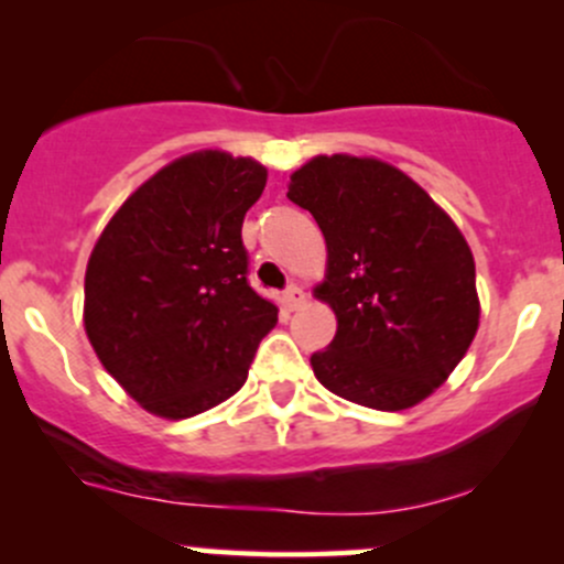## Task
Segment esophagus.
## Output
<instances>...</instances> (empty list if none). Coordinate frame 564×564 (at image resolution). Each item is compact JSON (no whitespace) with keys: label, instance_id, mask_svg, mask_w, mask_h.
<instances>
[{"label":"esophagus","instance_id":"esophagus-1","mask_svg":"<svg viewBox=\"0 0 564 564\" xmlns=\"http://www.w3.org/2000/svg\"><path fill=\"white\" fill-rule=\"evenodd\" d=\"M303 303H305L303 289H300L297 283H289V286L283 289V305H286L289 311H297V308H303Z\"/></svg>","mask_w":564,"mask_h":564}]
</instances>
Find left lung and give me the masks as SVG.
<instances>
[{"mask_svg": "<svg viewBox=\"0 0 564 564\" xmlns=\"http://www.w3.org/2000/svg\"><path fill=\"white\" fill-rule=\"evenodd\" d=\"M327 242L338 329L311 355L318 382L360 406L398 412L431 395L477 333L475 259L458 226L398 169L318 155L289 182Z\"/></svg>", "mask_w": 564, "mask_h": 564, "instance_id": "1", "label": "left lung"}]
</instances>
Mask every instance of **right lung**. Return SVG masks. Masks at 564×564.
<instances>
[{
  "mask_svg": "<svg viewBox=\"0 0 564 564\" xmlns=\"http://www.w3.org/2000/svg\"><path fill=\"white\" fill-rule=\"evenodd\" d=\"M267 169L226 152L169 163L117 209L84 278L106 371L152 414L193 417L246 384L278 305L248 283L242 220Z\"/></svg>",
  "mask_w": 564,
  "mask_h": 564,
  "instance_id": "right-lung-1",
  "label": "right lung"
}]
</instances>
